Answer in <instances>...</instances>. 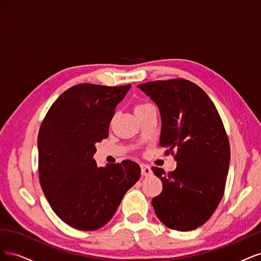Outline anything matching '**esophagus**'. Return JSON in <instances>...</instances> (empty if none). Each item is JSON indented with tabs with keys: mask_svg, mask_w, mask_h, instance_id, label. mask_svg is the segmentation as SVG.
Instances as JSON below:
<instances>
[{
	"mask_svg": "<svg viewBox=\"0 0 261 261\" xmlns=\"http://www.w3.org/2000/svg\"><path fill=\"white\" fill-rule=\"evenodd\" d=\"M140 168H141V175L143 176H149L152 173L151 169H150L148 164H141Z\"/></svg>",
	"mask_w": 261,
	"mask_h": 261,
	"instance_id": "esophagus-1",
	"label": "esophagus"
}]
</instances>
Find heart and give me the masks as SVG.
Here are the masks:
<instances>
[{
  "label": "heart",
  "mask_w": 261,
  "mask_h": 261,
  "mask_svg": "<svg viewBox=\"0 0 261 261\" xmlns=\"http://www.w3.org/2000/svg\"><path fill=\"white\" fill-rule=\"evenodd\" d=\"M148 107H150V105L148 103H144V102H139V103H137L135 106V113L138 114L140 112H143L144 110H146Z\"/></svg>",
  "instance_id": "1"
}]
</instances>
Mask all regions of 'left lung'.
I'll return each instance as SVG.
<instances>
[{
	"mask_svg": "<svg viewBox=\"0 0 261 261\" xmlns=\"http://www.w3.org/2000/svg\"><path fill=\"white\" fill-rule=\"evenodd\" d=\"M159 108L161 147L174 154L173 172L152 168L162 192L152 199L155 215L172 230L192 231L207 222L222 199L230 165V143L211 99L196 84L176 78L138 85Z\"/></svg>",
	"mask_w": 261,
	"mask_h": 261,
	"instance_id": "obj_1",
	"label": "left lung"
}]
</instances>
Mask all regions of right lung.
Here are the masks:
<instances>
[{"instance_id":"right-lung-1","label":"right lung","mask_w":261,"mask_h":261,"mask_svg":"<svg viewBox=\"0 0 261 261\" xmlns=\"http://www.w3.org/2000/svg\"><path fill=\"white\" fill-rule=\"evenodd\" d=\"M130 85L80 84L63 92L39 129V178L51 208L76 230L94 231L112 219L140 176L130 160L98 168L96 143L109 136L115 108Z\"/></svg>"}]
</instances>
